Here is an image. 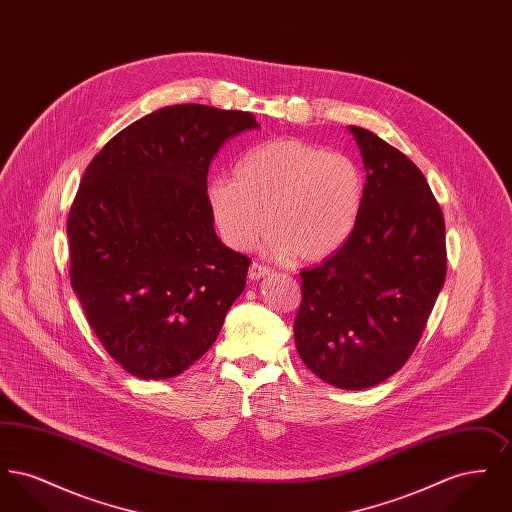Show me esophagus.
Here are the masks:
<instances>
[{
  "instance_id": "esophagus-1",
  "label": "esophagus",
  "mask_w": 512,
  "mask_h": 512,
  "mask_svg": "<svg viewBox=\"0 0 512 512\" xmlns=\"http://www.w3.org/2000/svg\"><path fill=\"white\" fill-rule=\"evenodd\" d=\"M272 272V268L267 267V265H261V263H251V267H249V278L251 280H261V278H265Z\"/></svg>"
}]
</instances>
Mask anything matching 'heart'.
I'll list each match as a JSON object with an SVG mask.
<instances>
[{
  "label": "heart",
  "mask_w": 512,
  "mask_h": 512,
  "mask_svg": "<svg viewBox=\"0 0 512 512\" xmlns=\"http://www.w3.org/2000/svg\"><path fill=\"white\" fill-rule=\"evenodd\" d=\"M365 180L345 153L297 138H274L245 149L234 178H215L207 203L224 242L247 249L265 222L267 249L315 263L351 238L363 209Z\"/></svg>",
  "instance_id": "b5f03b06"
}]
</instances>
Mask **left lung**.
<instances>
[{
	"mask_svg": "<svg viewBox=\"0 0 512 512\" xmlns=\"http://www.w3.org/2000/svg\"><path fill=\"white\" fill-rule=\"evenodd\" d=\"M365 199L345 245L303 268L293 322L301 361L330 386L372 388L413 355L447 274L445 220L424 174L370 130L349 126Z\"/></svg>",
	"mask_w": 512,
	"mask_h": 512,
	"instance_id": "1",
	"label": "left lung"
}]
</instances>
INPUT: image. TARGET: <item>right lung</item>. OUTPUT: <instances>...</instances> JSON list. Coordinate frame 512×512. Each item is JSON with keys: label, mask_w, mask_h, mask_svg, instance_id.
<instances>
[{"label": "right lung", "mask_w": 512, "mask_h": 512, "mask_svg": "<svg viewBox=\"0 0 512 512\" xmlns=\"http://www.w3.org/2000/svg\"><path fill=\"white\" fill-rule=\"evenodd\" d=\"M251 113L199 103L132 122L92 159L67 220L71 284L111 359L167 380L199 361L244 292L251 259L219 240L207 174Z\"/></svg>", "instance_id": "add662e5"}]
</instances>
